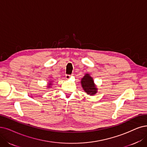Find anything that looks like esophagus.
<instances>
[{"label": "esophagus", "instance_id": "1", "mask_svg": "<svg viewBox=\"0 0 147 147\" xmlns=\"http://www.w3.org/2000/svg\"><path fill=\"white\" fill-rule=\"evenodd\" d=\"M70 77V75H66V78L67 80L69 79Z\"/></svg>", "mask_w": 147, "mask_h": 147}]
</instances>
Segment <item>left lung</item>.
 <instances>
[{
    "label": "left lung",
    "mask_w": 147,
    "mask_h": 147,
    "mask_svg": "<svg viewBox=\"0 0 147 147\" xmlns=\"http://www.w3.org/2000/svg\"><path fill=\"white\" fill-rule=\"evenodd\" d=\"M81 83L82 87L87 95L92 96L97 93L98 89L94 83L93 78L89 74H86L84 76V77L81 79Z\"/></svg>",
    "instance_id": "obj_1"
}]
</instances>
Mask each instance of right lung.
<instances>
[{
  "mask_svg": "<svg viewBox=\"0 0 147 147\" xmlns=\"http://www.w3.org/2000/svg\"><path fill=\"white\" fill-rule=\"evenodd\" d=\"M51 84H52V83H49V84H48V85H49V86H48V87H50V86H51Z\"/></svg>",
  "mask_w": 147,
  "mask_h": 147,
  "instance_id": "obj_1",
  "label": "right lung"
}]
</instances>
